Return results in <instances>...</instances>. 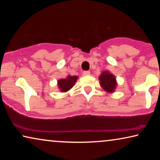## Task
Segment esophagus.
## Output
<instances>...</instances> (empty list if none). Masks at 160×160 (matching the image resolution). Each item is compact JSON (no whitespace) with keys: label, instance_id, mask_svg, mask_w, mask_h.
I'll use <instances>...</instances> for the list:
<instances>
[{"label":"esophagus","instance_id":"esophagus-1","mask_svg":"<svg viewBox=\"0 0 160 160\" xmlns=\"http://www.w3.org/2000/svg\"><path fill=\"white\" fill-rule=\"evenodd\" d=\"M83 74H84V76H89V74H90V72H89V71H84V72H83Z\"/></svg>","mask_w":160,"mask_h":160}]
</instances>
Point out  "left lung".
I'll return each mask as SVG.
<instances>
[{
    "label": "left lung",
    "instance_id": "1",
    "mask_svg": "<svg viewBox=\"0 0 160 160\" xmlns=\"http://www.w3.org/2000/svg\"><path fill=\"white\" fill-rule=\"evenodd\" d=\"M100 84L102 89L107 92L112 93L115 92L117 82L115 76L108 71H102L99 76Z\"/></svg>",
    "mask_w": 160,
    "mask_h": 160
}]
</instances>
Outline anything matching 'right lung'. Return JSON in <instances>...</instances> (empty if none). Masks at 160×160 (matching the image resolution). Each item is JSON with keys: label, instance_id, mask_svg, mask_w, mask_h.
<instances>
[{"label": "right lung", "instance_id": "1", "mask_svg": "<svg viewBox=\"0 0 160 160\" xmlns=\"http://www.w3.org/2000/svg\"><path fill=\"white\" fill-rule=\"evenodd\" d=\"M78 76L68 75L65 78H61L58 81V88L62 92H66L74 86Z\"/></svg>", "mask_w": 160, "mask_h": 160}]
</instances>
